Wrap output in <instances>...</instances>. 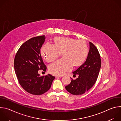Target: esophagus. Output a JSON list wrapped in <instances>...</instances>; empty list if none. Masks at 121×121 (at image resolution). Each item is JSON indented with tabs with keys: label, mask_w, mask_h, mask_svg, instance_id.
Returning <instances> with one entry per match:
<instances>
[{
	"label": "esophagus",
	"mask_w": 121,
	"mask_h": 121,
	"mask_svg": "<svg viewBox=\"0 0 121 121\" xmlns=\"http://www.w3.org/2000/svg\"><path fill=\"white\" fill-rule=\"evenodd\" d=\"M55 77L56 78H61L62 77V75H55Z\"/></svg>",
	"instance_id": "obj_1"
}]
</instances>
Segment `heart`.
Masks as SVG:
<instances>
[{
	"mask_svg": "<svg viewBox=\"0 0 121 121\" xmlns=\"http://www.w3.org/2000/svg\"><path fill=\"white\" fill-rule=\"evenodd\" d=\"M55 44L46 43L41 49V54L49 62L58 57L61 53L63 58L51 64L48 66L50 73L61 75L82 64L88 54V47L83 40L65 37H56Z\"/></svg>",
	"mask_w": 121,
	"mask_h": 121,
	"instance_id": "b5f03b06",
	"label": "heart"
}]
</instances>
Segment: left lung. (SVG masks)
Instances as JSON below:
<instances>
[{"mask_svg":"<svg viewBox=\"0 0 121 121\" xmlns=\"http://www.w3.org/2000/svg\"><path fill=\"white\" fill-rule=\"evenodd\" d=\"M101 67L100 55L97 47L90 42V51L86 61L76 70L73 72L74 75H78L73 79L65 89L73 95H81L88 91L95 84Z\"/></svg>","mask_w":121,"mask_h":121,"instance_id":"left-lung-1","label":"left lung"}]
</instances>
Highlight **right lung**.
Listing matches in <instances>:
<instances>
[{"label":"right lung","mask_w":121,"mask_h":121,"mask_svg":"<svg viewBox=\"0 0 121 121\" xmlns=\"http://www.w3.org/2000/svg\"><path fill=\"white\" fill-rule=\"evenodd\" d=\"M45 36L34 37L23 43L16 54L15 72L22 88L28 93L42 95L50 88L55 77L50 74L40 76L39 70L46 71V66L41 55L40 49L45 41Z\"/></svg>","instance_id":"obj_1"}]
</instances>
